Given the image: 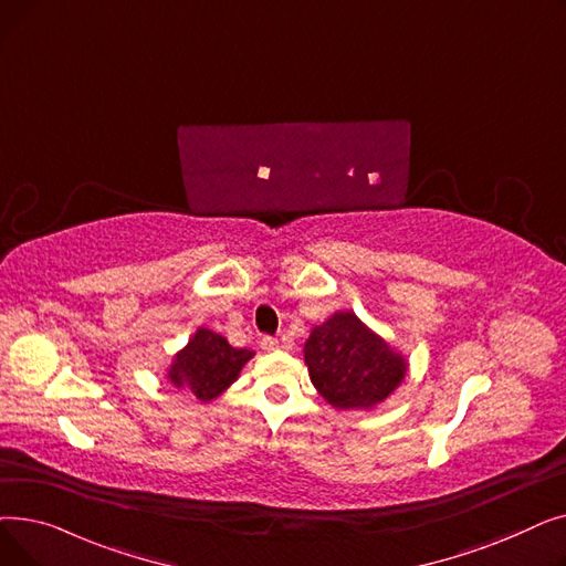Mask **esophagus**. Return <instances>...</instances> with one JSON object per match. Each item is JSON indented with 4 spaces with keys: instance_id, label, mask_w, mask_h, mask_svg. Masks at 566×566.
<instances>
[{
    "instance_id": "obj_1",
    "label": "esophagus",
    "mask_w": 566,
    "mask_h": 566,
    "mask_svg": "<svg viewBox=\"0 0 566 566\" xmlns=\"http://www.w3.org/2000/svg\"><path fill=\"white\" fill-rule=\"evenodd\" d=\"M277 339L275 337H263L261 339V350H265V353H273V350H277Z\"/></svg>"
}]
</instances>
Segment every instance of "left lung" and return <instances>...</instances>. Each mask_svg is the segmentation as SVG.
<instances>
[{"label":"left lung","mask_w":566,"mask_h":566,"mask_svg":"<svg viewBox=\"0 0 566 566\" xmlns=\"http://www.w3.org/2000/svg\"><path fill=\"white\" fill-rule=\"evenodd\" d=\"M305 365L318 395L335 408H371L406 378L408 363L353 312H335L312 328Z\"/></svg>","instance_id":"8db88e82"}]
</instances>
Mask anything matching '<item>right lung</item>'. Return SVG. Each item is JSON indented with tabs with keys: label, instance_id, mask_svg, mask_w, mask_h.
Wrapping results in <instances>:
<instances>
[{
	"label": "right lung",
	"instance_id": "1",
	"mask_svg": "<svg viewBox=\"0 0 566 566\" xmlns=\"http://www.w3.org/2000/svg\"><path fill=\"white\" fill-rule=\"evenodd\" d=\"M252 350L233 348L222 335L197 328L190 342L174 355L167 380L199 401H213L238 378Z\"/></svg>",
	"mask_w": 566,
	"mask_h": 566
}]
</instances>
